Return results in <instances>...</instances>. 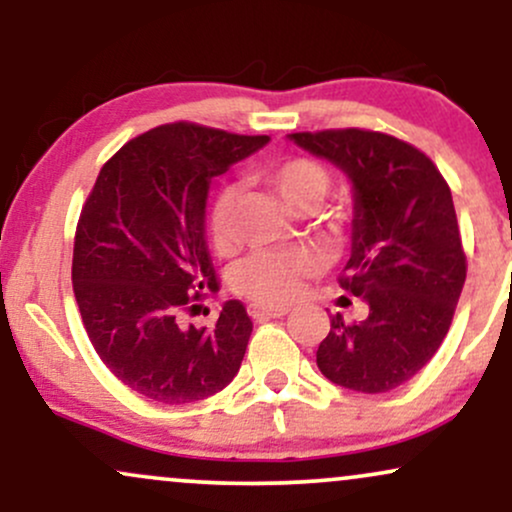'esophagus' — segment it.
Listing matches in <instances>:
<instances>
[{"mask_svg": "<svg viewBox=\"0 0 512 512\" xmlns=\"http://www.w3.org/2000/svg\"><path fill=\"white\" fill-rule=\"evenodd\" d=\"M248 313L252 320H269V317L289 315V308H269V305H250Z\"/></svg>", "mask_w": 512, "mask_h": 512, "instance_id": "esophagus-1", "label": "esophagus"}]
</instances>
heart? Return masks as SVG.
Returning <instances> with one entry per match:
<instances>
[{"mask_svg": "<svg viewBox=\"0 0 512 512\" xmlns=\"http://www.w3.org/2000/svg\"><path fill=\"white\" fill-rule=\"evenodd\" d=\"M260 180L293 214H310L332 190V173L313 158H284L267 166ZM238 187L223 185L209 204V238L226 255L238 245ZM317 262L298 250H255L228 269V286L262 305H284L301 296Z\"/></svg>", "mask_w": 512, "mask_h": 512, "instance_id": "1", "label": "heart"}]
</instances>
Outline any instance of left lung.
I'll list each match as a JSON object with an SVG mask.
<instances>
[{
  "label": "left lung",
  "mask_w": 512,
  "mask_h": 512,
  "mask_svg": "<svg viewBox=\"0 0 512 512\" xmlns=\"http://www.w3.org/2000/svg\"><path fill=\"white\" fill-rule=\"evenodd\" d=\"M291 139L342 168L356 190L339 286L363 298L368 313L358 322L332 315L317 368L366 395L395 390L436 356L467 279L448 182L424 151L385 132L344 127Z\"/></svg>",
  "instance_id": "1"
}]
</instances>
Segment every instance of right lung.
<instances>
[{
	"mask_svg": "<svg viewBox=\"0 0 512 512\" xmlns=\"http://www.w3.org/2000/svg\"><path fill=\"white\" fill-rule=\"evenodd\" d=\"M269 139L170 122L105 161L81 207L72 281L93 349L146 399L187 404L236 378L252 322L228 301L211 327L182 315L216 289L204 240L209 182Z\"/></svg>",
	"mask_w": 512,
	"mask_h": 512,
	"instance_id": "1",
	"label": "right lung"
}]
</instances>
